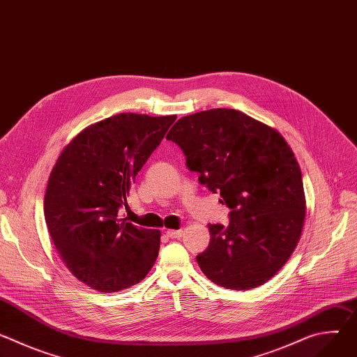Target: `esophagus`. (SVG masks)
Here are the masks:
<instances>
[{"mask_svg":"<svg viewBox=\"0 0 357 357\" xmlns=\"http://www.w3.org/2000/svg\"><path fill=\"white\" fill-rule=\"evenodd\" d=\"M182 234H183L182 230H167V236L171 238H179L182 237Z\"/></svg>","mask_w":357,"mask_h":357,"instance_id":"1","label":"esophagus"}]
</instances>
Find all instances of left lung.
Returning a JSON list of instances; mask_svg holds the SVG:
<instances>
[{"label":"left lung","mask_w":357,"mask_h":357,"mask_svg":"<svg viewBox=\"0 0 357 357\" xmlns=\"http://www.w3.org/2000/svg\"><path fill=\"white\" fill-rule=\"evenodd\" d=\"M167 139L230 209L227 227L208 225L211 243L196 257L203 274L238 291L267 282L291 257L305 220L302 175L287 141L233 109L182 117Z\"/></svg>","instance_id":"left-lung-1"}]
</instances>
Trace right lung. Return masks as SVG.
I'll use <instances>...</instances> for the list:
<instances>
[{
  "mask_svg": "<svg viewBox=\"0 0 357 357\" xmlns=\"http://www.w3.org/2000/svg\"><path fill=\"white\" fill-rule=\"evenodd\" d=\"M176 116L121 113L83 130L50 172L43 212L69 271L100 292L138 284L154 266L160 230L119 216L137 174Z\"/></svg>",
  "mask_w": 357,
  "mask_h": 357,
  "instance_id": "right-lung-1",
  "label": "right lung"
}]
</instances>
